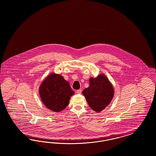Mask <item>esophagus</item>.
I'll return each instance as SVG.
<instances>
[{"label":"esophagus","mask_w":156,"mask_h":156,"mask_svg":"<svg viewBox=\"0 0 156 156\" xmlns=\"http://www.w3.org/2000/svg\"><path fill=\"white\" fill-rule=\"evenodd\" d=\"M76 93H78V94H80V93H81V92H82V90H81V89L77 90L76 91Z\"/></svg>","instance_id":"1"}]
</instances>
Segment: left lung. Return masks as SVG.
<instances>
[{"label":"left lung","instance_id":"1","mask_svg":"<svg viewBox=\"0 0 156 156\" xmlns=\"http://www.w3.org/2000/svg\"><path fill=\"white\" fill-rule=\"evenodd\" d=\"M89 86L85 89L82 94L91 109L100 112L106 108L113 98V86L107 77L100 74L96 78H90Z\"/></svg>","mask_w":156,"mask_h":156}]
</instances>
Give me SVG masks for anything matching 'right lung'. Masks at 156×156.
Wrapping results in <instances>:
<instances>
[{
  "instance_id": "add662e5",
  "label": "right lung",
  "mask_w": 156,
  "mask_h": 156,
  "mask_svg": "<svg viewBox=\"0 0 156 156\" xmlns=\"http://www.w3.org/2000/svg\"><path fill=\"white\" fill-rule=\"evenodd\" d=\"M39 91L43 103L48 109L55 112L65 109L70 97L74 94L69 83L62 76L55 73L46 78Z\"/></svg>"
}]
</instances>
